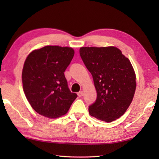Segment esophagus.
I'll use <instances>...</instances> for the list:
<instances>
[{
  "mask_svg": "<svg viewBox=\"0 0 159 159\" xmlns=\"http://www.w3.org/2000/svg\"><path fill=\"white\" fill-rule=\"evenodd\" d=\"M77 95L79 97H82L83 96V91H81V92H79V93H77Z\"/></svg>",
  "mask_w": 159,
  "mask_h": 159,
  "instance_id": "1",
  "label": "esophagus"
}]
</instances>
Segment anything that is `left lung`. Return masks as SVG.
<instances>
[{
	"label": "left lung",
	"mask_w": 159,
	"mask_h": 159,
	"mask_svg": "<svg viewBox=\"0 0 159 159\" xmlns=\"http://www.w3.org/2000/svg\"><path fill=\"white\" fill-rule=\"evenodd\" d=\"M79 52L97 92L96 102L89 107L90 116L106 122L117 120L135 93L136 74L130 60L115 46L81 47Z\"/></svg>",
	"instance_id": "8db88e82"
}]
</instances>
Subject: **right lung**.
<instances>
[{"instance_id":"obj_1","label":"right lung","mask_w":159,"mask_h":159,"mask_svg":"<svg viewBox=\"0 0 159 159\" xmlns=\"http://www.w3.org/2000/svg\"><path fill=\"white\" fill-rule=\"evenodd\" d=\"M74 55L71 47L46 46L26 57L22 73L23 90L31 107L41 116L61 117L76 98L64 75Z\"/></svg>"}]
</instances>
